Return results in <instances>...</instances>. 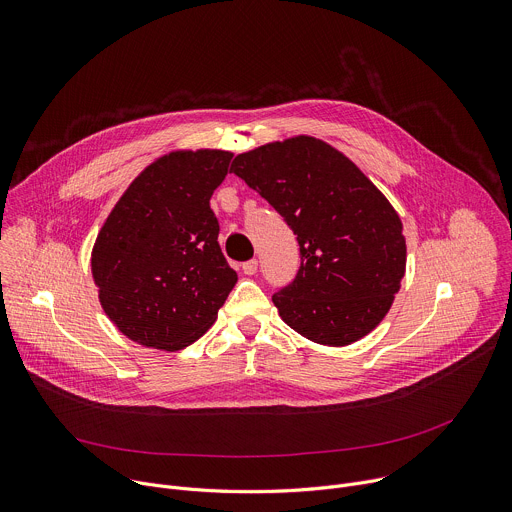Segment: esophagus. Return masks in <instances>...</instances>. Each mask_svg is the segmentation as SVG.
Masks as SVG:
<instances>
[{"mask_svg":"<svg viewBox=\"0 0 512 512\" xmlns=\"http://www.w3.org/2000/svg\"><path fill=\"white\" fill-rule=\"evenodd\" d=\"M243 273H245V275H255V273H257V261H255V259L245 261V263H243Z\"/></svg>","mask_w":512,"mask_h":512,"instance_id":"1","label":"esophagus"}]
</instances>
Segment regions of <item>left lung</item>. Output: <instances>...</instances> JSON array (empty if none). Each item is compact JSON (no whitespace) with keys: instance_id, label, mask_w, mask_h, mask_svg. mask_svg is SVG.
I'll use <instances>...</instances> for the list:
<instances>
[{"instance_id":"1","label":"left lung","mask_w":512,"mask_h":512,"mask_svg":"<svg viewBox=\"0 0 512 512\" xmlns=\"http://www.w3.org/2000/svg\"><path fill=\"white\" fill-rule=\"evenodd\" d=\"M231 172L298 235V275L273 294L281 320L324 346H348L373 332L407 263L403 223L387 196L342 152L310 135L239 154Z\"/></svg>"}]
</instances>
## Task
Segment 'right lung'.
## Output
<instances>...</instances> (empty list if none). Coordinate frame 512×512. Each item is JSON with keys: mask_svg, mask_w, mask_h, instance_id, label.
<instances>
[{"mask_svg": "<svg viewBox=\"0 0 512 512\" xmlns=\"http://www.w3.org/2000/svg\"><path fill=\"white\" fill-rule=\"evenodd\" d=\"M231 152L176 150L127 186L91 253L107 318L129 340L176 352L216 320L237 283L218 245L212 192L229 174Z\"/></svg>", "mask_w": 512, "mask_h": 512, "instance_id": "right-lung-1", "label": "right lung"}]
</instances>
